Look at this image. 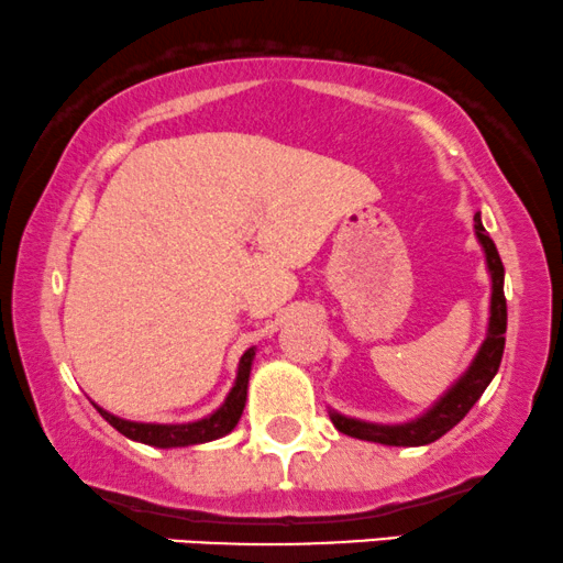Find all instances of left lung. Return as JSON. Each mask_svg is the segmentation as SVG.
<instances>
[{
  "label": "left lung",
  "mask_w": 563,
  "mask_h": 563,
  "mask_svg": "<svg viewBox=\"0 0 563 563\" xmlns=\"http://www.w3.org/2000/svg\"><path fill=\"white\" fill-rule=\"evenodd\" d=\"M475 233L479 243H483L487 256V269H490L493 280V296H490V322H487V338L479 346L472 367L464 372L462 380L445 393L440 401L432 406L428 415L411 419L404 424H372L362 422V419H351L330 411V419L343 435L372 440V443L383 445H428L443 438L451 428H456L462 419L470 415V409L479 401L487 385L500 367L506 346V296H504V262H500L496 243L485 233L483 220L479 214L475 217Z\"/></svg>",
  "instance_id": "obj_1"
}]
</instances>
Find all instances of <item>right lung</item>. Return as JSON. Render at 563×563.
Instances as JSON below:
<instances>
[{"label":"right lung","instance_id":"1","mask_svg":"<svg viewBox=\"0 0 563 563\" xmlns=\"http://www.w3.org/2000/svg\"><path fill=\"white\" fill-rule=\"evenodd\" d=\"M252 358H254V349H249L246 354L241 356L239 377H235V385H233V390L228 393L225 404H222L214 415H209L207 419H199V422H188V424L128 422V419L114 417V415H110V411L99 409V406L97 409L114 430L123 432L125 438L139 440V443L157 445V449H180V445L209 443V440L228 435V432L239 424V419L243 415V406H246V388H249V375H252Z\"/></svg>","mask_w":563,"mask_h":563}]
</instances>
